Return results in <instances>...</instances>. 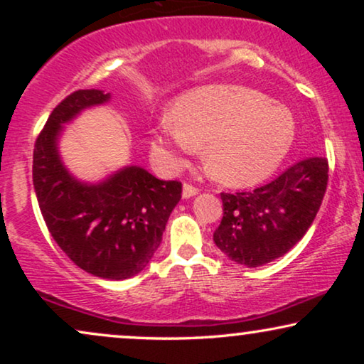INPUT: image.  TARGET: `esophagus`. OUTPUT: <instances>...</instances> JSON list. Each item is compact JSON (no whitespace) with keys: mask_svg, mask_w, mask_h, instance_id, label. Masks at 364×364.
Wrapping results in <instances>:
<instances>
[{"mask_svg":"<svg viewBox=\"0 0 364 364\" xmlns=\"http://www.w3.org/2000/svg\"><path fill=\"white\" fill-rule=\"evenodd\" d=\"M198 193V188L197 187H193L192 183H183V191H182V196H183V198H191V197H193V196H197Z\"/></svg>","mask_w":364,"mask_h":364,"instance_id":"1","label":"esophagus"}]
</instances>
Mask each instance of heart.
I'll list each match as a JSON object with an SVG mask.
<instances>
[{"mask_svg":"<svg viewBox=\"0 0 364 364\" xmlns=\"http://www.w3.org/2000/svg\"><path fill=\"white\" fill-rule=\"evenodd\" d=\"M295 119L265 94L232 84L192 89L173 102L154 134L159 151L173 164L193 156L207 142L208 172L230 186L267 178L290 152Z\"/></svg>","mask_w":364,"mask_h":364,"instance_id":"1","label":"heart"}]
</instances>
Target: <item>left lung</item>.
Instances as JSON below:
<instances>
[{
	"label": "left lung",
	"mask_w": 364,
	"mask_h": 364,
	"mask_svg": "<svg viewBox=\"0 0 364 364\" xmlns=\"http://www.w3.org/2000/svg\"><path fill=\"white\" fill-rule=\"evenodd\" d=\"M328 186V159L306 157L282 176L248 192H222L223 217L213 242L232 262L262 267L305 235Z\"/></svg>",
	"instance_id": "1"
}]
</instances>
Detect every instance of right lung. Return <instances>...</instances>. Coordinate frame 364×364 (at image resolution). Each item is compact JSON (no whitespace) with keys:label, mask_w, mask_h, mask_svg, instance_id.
Listing matches in <instances>:
<instances>
[{"label":"right lung","mask_w":364,"mask_h":364,"mask_svg":"<svg viewBox=\"0 0 364 364\" xmlns=\"http://www.w3.org/2000/svg\"><path fill=\"white\" fill-rule=\"evenodd\" d=\"M109 99L111 94L99 89H79L54 107L34 144L33 183L59 248L94 277L126 280L142 272L161 245L182 183L159 181L137 166L94 186L66 171L56 142L63 124Z\"/></svg>","instance_id":"1"}]
</instances>
